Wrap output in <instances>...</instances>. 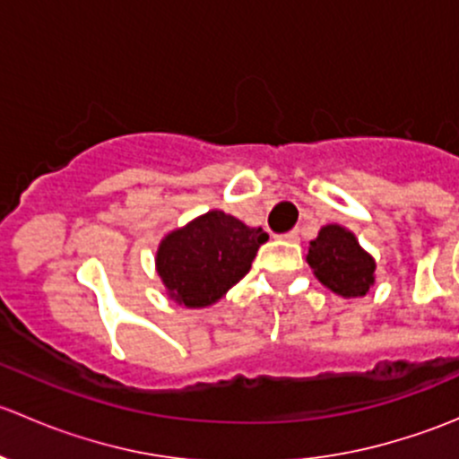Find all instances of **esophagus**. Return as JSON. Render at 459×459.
<instances>
[{
  "label": "esophagus",
  "instance_id": "34e87169",
  "mask_svg": "<svg viewBox=\"0 0 459 459\" xmlns=\"http://www.w3.org/2000/svg\"><path fill=\"white\" fill-rule=\"evenodd\" d=\"M281 239H286V242H298V239H299V230L298 229L289 230V233L281 235Z\"/></svg>",
  "mask_w": 459,
  "mask_h": 459
}]
</instances>
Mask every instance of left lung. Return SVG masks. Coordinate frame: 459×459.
Wrapping results in <instances>:
<instances>
[{
  "mask_svg": "<svg viewBox=\"0 0 459 459\" xmlns=\"http://www.w3.org/2000/svg\"><path fill=\"white\" fill-rule=\"evenodd\" d=\"M307 262L317 280L342 298H364L375 284V259L340 224L319 229L308 247Z\"/></svg>",
  "mask_w": 459,
  "mask_h": 459,
  "instance_id": "left-lung-1",
  "label": "left lung"
}]
</instances>
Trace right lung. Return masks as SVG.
Returning <instances> with one entry per match:
<instances>
[{
    "instance_id": "1",
    "label": "right lung",
    "mask_w": 459,
    "mask_h": 459,
    "mask_svg": "<svg viewBox=\"0 0 459 459\" xmlns=\"http://www.w3.org/2000/svg\"><path fill=\"white\" fill-rule=\"evenodd\" d=\"M266 239L262 229H251L224 211H208L161 239L157 275L178 304L211 307L251 271Z\"/></svg>"
}]
</instances>
